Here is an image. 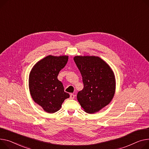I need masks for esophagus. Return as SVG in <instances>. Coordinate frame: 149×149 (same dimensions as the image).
<instances>
[{
	"instance_id": "1",
	"label": "esophagus",
	"mask_w": 149,
	"mask_h": 149,
	"mask_svg": "<svg viewBox=\"0 0 149 149\" xmlns=\"http://www.w3.org/2000/svg\"><path fill=\"white\" fill-rule=\"evenodd\" d=\"M74 97H75V95H74L73 93L70 94V99H71V100H72V99H74Z\"/></svg>"
}]
</instances>
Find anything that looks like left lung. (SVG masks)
<instances>
[{"instance_id":"obj_1","label":"left lung","mask_w":149,"mask_h":149,"mask_svg":"<svg viewBox=\"0 0 149 149\" xmlns=\"http://www.w3.org/2000/svg\"><path fill=\"white\" fill-rule=\"evenodd\" d=\"M74 62L80 70L84 84L77 100L87 113H94L107 105L114 96V74L110 67L96 56H75Z\"/></svg>"}]
</instances>
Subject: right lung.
I'll return each instance as SVG.
<instances>
[{"label":"right lung","mask_w":149,"mask_h":149,"mask_svg":"<svg viewBox=\"0 0 149 149\" xmlns=\"http://www.w3.org/2000/svg\"><path fill=\"white\" fill-rule=\"evenodd\" d=\"M68 61V56H48L35 64L29 75V86L33 101L46 112L60 110L64 100L69 97L64 91L57 76Z\"/></svg>","instance_id":"right-lung-1"}]
</instances>
